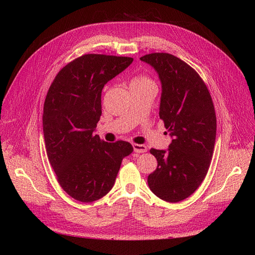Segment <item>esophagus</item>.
<instances>
[{
	"label": "esophagus",
	"mask_w": 255,
	"mask_h": 255,
	"mask_svg": "<svg viewBox=\"0 0 255 255\" xmlns=\"http://www.w3.org/2000/svg\"><path fill=\"white\" fill-rule=\"evenodd\" d=\"M133 148L136 153H144L146 152V150H148L144 144H139V143H134Z\"/></svg>",
	"instance_id": "obj_1"
}]
</instances>
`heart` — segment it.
Masks as SVG:
<instances>
[{
	"label": "heart",
	"instance_id": "1",
	"mask_svg": "<svg viewBox=\"0 0 255 255\" xmlns=\"http://www.w3.org/2000/svg\"><path fill=\"white\" fill-rule=\"evenodd\" d=\"M149 84H154L149 76L143 75V74H138V75L134 76L132 81H130V88L141 87V86H145V85H149Z\"/></svg>",
	"mask_w": 255,
	"mask_h": 255
}]
</instances>
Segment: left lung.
I'll return each mask as SVG.
<instances>
[{"instance_id":"1","label":"left lung","mask_w":255,"mask_h":255,"mask_svg":"<svg viewBox=\"0 0 255 255\" xmlns=\"http://www.w3.org/2000/svg\"><path fill=\"white\" fill-rule=\"evenodd\" d=\"M140 59L158 73L159 118L173 138L168 151L150 150L157 168L148 184L159 199L180 202L198 189L210 168L217 128L214 103L201 76L182 59L169 53Z\"/></svg>"}]
</instances>
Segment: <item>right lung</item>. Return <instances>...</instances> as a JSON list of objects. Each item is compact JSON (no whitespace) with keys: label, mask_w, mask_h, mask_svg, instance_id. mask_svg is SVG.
Segmentation results:
<instances>
[{"label":"right lung","mask_w":255,"mask_h":255,"mask_svg":"<svg viewBox=\"0 0 255 255\" xmlns=\"http://www.w3.org/2000/svg\"><path fill=\"white\" fill-rule=\"evenodd\" d=\"M132 57L85 54L66 65L43 105V135L50 164L67 194L89 203L113 188L128 141L106 142L94 130L102 114L104 85L132 64Z\"/></svg>","instance_id":"add662e5"}]
</instances>
